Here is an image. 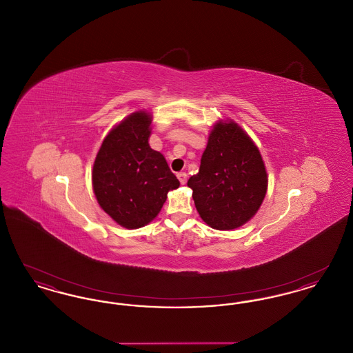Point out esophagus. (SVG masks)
<instances>
[{
  "mask_svg": "<svg viewBox=\"0 0 353 353\" xmlns=\"http://www.w3.org/2000/svg\"><path fill=\"white\" fill-rule=\"evenodd\" d=\"M177 179L180 180L181 184L185 185L186 180H188V174L185 172H180V173H177Z\"/></svg>",
  "mask_w": 353,
  "mask_h": 353,
  "instance_id": "obj_1",
  "label": "esophagus"
}]
</instances>
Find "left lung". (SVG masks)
Segmentation results:
<instances>
[{
    "label": "left lung",
    "mask_w": 353,
    "mask_h": 353,
    "mask_svg": "<svg viewBox=\"0 0 353 353\" xmlns=\"http://www.w3.org/2000/svg\"><path fill=\"white\" fill-rule=\"evenodd\" d=\"M262 154L234 120H219L208 137L197 174L188 180L202 221L217 230L243 226L268 193Z\"/></svg>",
    "instance_id": "8db88e82"
}]
</instances>
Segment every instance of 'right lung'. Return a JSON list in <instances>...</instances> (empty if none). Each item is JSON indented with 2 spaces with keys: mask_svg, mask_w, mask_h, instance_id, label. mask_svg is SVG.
<instances>
[{
  "mask_svg": "<svg viewBox=\"0 0 353 353\" xmlns=\"http://www.w3.org/2000/svg\"><path fill=\"white\" fill-rule=\"evenodd\" d=\"M152 114L140 110L104 137L92 167V189L101 209L125 229L157 217L168 192L180 186L165 157L150 147Z\"/></svg>",
  "mask_w": 353,
  "mask_h": 353,
  "instance_id": "right-lung-1",
  "label": "right lung"
}]
</instances>
